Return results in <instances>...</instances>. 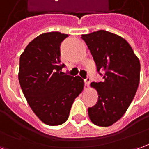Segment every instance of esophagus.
Here are the masks:
<instances>
[{"instance_id": "1", "label": "esophagus", "mask_w": 149, "mask_h": 149, "mask_svg": "<svg viewBox=\"0 0 149 149\" xmlns=\"http://www.w3.org/2000/svg\"><path fill=\"white\" fill-rule=\"evenodd\" d=\"M84 89L86 90L89 88V83H90V78L87 77L86 79H84Z\"/></svg>"}]
</instances>
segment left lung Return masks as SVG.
<instances>
[{
	"label": "left lung",
	"mask_w": 149,
	"mask_h": 149,
	"mask_svg": "<svg viewBox=\"0 0 149 149\" xmlns=\"http://www.w3.org/2000/svg\"><path fill=\"white\" fill-rule=\"evenodd\" d=\"M81 37L97 72H105L103 81L90 84L97 90L98 101L88 108V116L97 126H111L124 116L134 98L140 82V61L127 40L116 34L99 30Z\"/></svg>",
	"instance_id": "1"
}]
</instances>
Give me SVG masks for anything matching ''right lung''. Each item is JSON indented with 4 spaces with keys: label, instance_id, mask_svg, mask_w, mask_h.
Wrapping results in <instances>:
<instances>
[{
    "label": "right lung",
    "instance_id": "1",
    "mask_svg": "<svg viewBox=\"0 0 149 149\" xmlns=\"http://www.w3.org/2000/svg\"><path fill=\"white\" fill-rule=\"evenodd\" d=\"M68 34L42 33L31 41L20 57L18 78L28 104L46 125L65 123L74 100L84 89L79 76L63 75L60 46Z\"/></svg>",
    "mask_w": 149,
    "mask_h": 149
}]
</instances>
